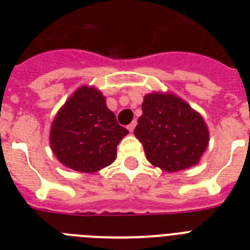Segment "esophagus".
Here are the masks:
<instances>
[{
  "instance_id": "34e87169",
  "label": "esophagus",
  "mask_w": 250,
  "mask_h": 250,
  "mask_svg": "<svg viewBox=\"0 0 250 250\" xmlns=\"http://www.w3.org/2000/svg\"><path fill=\"white\" fill-rule=\"evenodd\" d=\"M135 126H136V120H134L132 123H130L129 125H127V129H129L130 132H132L134 131V129H135Z\"/></svg>"
}]
</instances>
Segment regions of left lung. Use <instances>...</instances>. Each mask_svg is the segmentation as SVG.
Segmentation results:
<instances>
[{
	"mask_svg": "<svg viewBox=\"0 0 250 250\" xmlns=\"http://www.w3.org/2000/svg\"><path fill=\"white\" fill-rule=\"evenodd\" d=\"M134 130L147 160L173 173L198 164L209 143L204 120L190 106L170 94H149Z\"/></svg>",
	"mask_w": 250,
	"mask_h": 250,
	"instance_id": "left-lung-1",
	"label": "left lung"
}]
</instances>
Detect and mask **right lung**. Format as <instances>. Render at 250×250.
<instances>
[{"label":"right lung","instance_id":"right-lung-1","mask_svg":"<svg viewBox=\"0 0 250 250\" xmlns=\"http://www.w3.org/2000/svg\"><path fill=\"white\" fill-rule=\"evenodd\" d=\"M127 134L107 109L103 94L83 86L57 112L50 143L60 163L81 173H95L115 160L116 146Z\"/></svg>","mask_w":250,"mask_h":250}]
</instances>
